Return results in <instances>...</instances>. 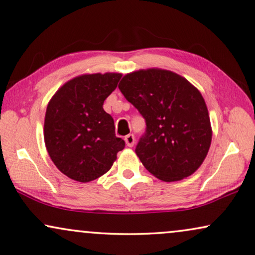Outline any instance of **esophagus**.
Segmentation results:
<instances>
[{
	"mask_svg": "<svg viewBox=\"0 0 255 255\" xmlns=\"http://www.w3.org/2000/svg\"><path fill=\"white\" fill-rule=\"evenodd\" d=\"M125 141H126V145L128 147H132L133 145H135V136L133 135H127L126 137H125Z\"/></svg>",
	"mask_w": 255,
	"mask_h": 255,
	"instance_id": "obj_1",
	"label": "esophagus"
}]
</instances>
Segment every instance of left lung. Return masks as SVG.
I'll return each mask as SVG.
<instances>
[{
    "label": "left lung",
    "instance_id": "8db88e82",
    "mask_svg": "<svg viewBox=\"0 0 255 255\" xmlns=\"http://www.w3.org/2000/svg\"><path fill=\"white\" fill-rule=\"evenodd\" d=\"M118 87L146 119V133L135 151L148 172L167 183L195 173L206 158L213 133L200 90L159 68L127 73Z\"/></svg>",
    "mask_w": 255,
    "mask_h": 255
}]
</instances>
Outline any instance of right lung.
Returning <instances> with one entry per match:
<instances>
[{
	"label": "right lung",
	"mask_w": 255,
	"mask_h": 255,
	"mask_svg": "<svg viewBox=\"0 0 255 255\" xmlns=\"http://www.w3.org/2000/svg\"><path fill=\"white\" fill-rule=\"evenodd\" d=\"M122 73L72 78L50 99L43 135L50 158L69 178L88 183L112 168L125 141L116 137L112 116L103 108Z\"/></svg>",
	"instance_id": "1"
}]
</instances>
